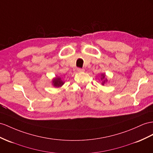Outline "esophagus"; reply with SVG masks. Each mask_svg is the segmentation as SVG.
Here are the masks:
<instances>
[{
  "instance_id": "esophagus-1",
  "label": "esophagus",
  "mask_w": 153,
  "mask_h": 153,
  "mask_svg": "<svg viewBox=\"0 0 153 153\" xmlns=\"http://www.w3.org/2000/svg\"><path fill=\"white\" fill-rule=\"evenodd\" d=\"M77 72H84L85 71V70L83 69V68H77Z\"/></svg>"
}]
</instances>
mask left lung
Masks as SVG:
<instances>
[{
	"instance_id": "obj_1",
	"label": "left lung",
	"mask_w": 153,
	"mask_h": 153,
	"mask_svg": "<svg viewBox=\"0 0 153 153\" xmlns=\"http://www.w3.org/2000/svg\"><path fill=\"white\" fill-rule=\"evenodd\" d=\"M101 81H102V83H101L103 85L105 84V82L107 81V78H105V74H101Z\"/></svg>"
}]
</instances>
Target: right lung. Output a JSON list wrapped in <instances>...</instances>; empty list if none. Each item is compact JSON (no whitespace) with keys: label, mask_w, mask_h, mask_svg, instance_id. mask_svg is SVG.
<instances>
[{"label":"right lung","mask_w":153,"mask_h":153,"mask_svg":"<svg viewBox=\"0 0 153 153\" xmlns=\"http://www.w3.org/2000/svg\"><path fill=\"white\" fill-rule=\"evenodd\" d=\"M65 83L62 81L61 78L59 77H56L53 78V79L52 80V84L56 87H60L61 86L63 85Z\"/></svg>","instance_id":"obj_1"}]
</instances>
